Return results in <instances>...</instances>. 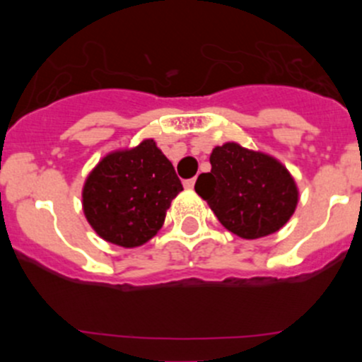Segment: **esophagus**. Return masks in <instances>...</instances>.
<instances>
[{
    "label": "esophagus",
    "mask_w": 362,
    "mask_h": 362,
    "mask_svg": "<svg viewBox=\"0 0 362 362\" xmlns=\"http://www.w3.org/2000/svg\"><path fill=\"white\" fill-rule=\"evenodd\" d=\"M194 184H196L194 178H189V180H185V182H184L185 189H192V187H194Z\"/></svg>",
    "instance_id": "obj_1"
}]
</instances>
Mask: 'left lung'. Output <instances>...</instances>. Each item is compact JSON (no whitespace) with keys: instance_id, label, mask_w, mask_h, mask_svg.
<instances>
[{"instance_id":"1","label":"left lung","mask_w":362,"mask_h":362,"mask_svg":"<svg viewBox=\"0 0 362 362\" xmlns=\"http://www.w3.org/2000/svg\"><path fill=\"white\" fill-rule=\"evenodd\" d=\"M210 164L211 171L199 175L194 189L221 224L240 238L272 235L294 214L298 187L276 159L224 144L214 148Z\"/></svg>"}]
</instances>
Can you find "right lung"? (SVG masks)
Masks as SVG:
<instances>
[{
  "label": "right lung",
  "instance_id": "right-lung-1",
  "mask_svg": "<svg viewBox=\"0 0 362 362\" xmlns=\"http://www.w3.org/2000/svg\"><path fill=\"white\" fill-rule=\"evenodd\" d=\"M180 178L154 140L108 154L83 185V214L107 242L133 249L163 226L171 199L182 191Z\"/></svg>",
  "mask_w": 362,
  "mask_h": 362
}]
</instances>
